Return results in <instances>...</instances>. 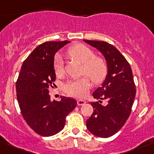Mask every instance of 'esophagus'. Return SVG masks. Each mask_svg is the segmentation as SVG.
<instances>
[{
    "mask_svg": "<svg viewBox=\"0 0 154 154\" xmlns=\"http://www.w3.org/2000/svg\"><path fill=\"white\" fill-rule=\"evenodd\" d=\"M85 103H86V101H85V100H82V99H79V100H77V104L79 106L84 105Z\"/></svg>",
    "mask_w": 154,
    "mask_h": 154,
    "instance_id": "esophagus-1",
    "label": "esophagus"
}]
</instances>
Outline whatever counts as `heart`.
<instances>
[{
    "label": "heart",
    "mask_w": 154,
    "mask_h": 154,
    "mask_svg": "<svg viewBox=\"0 0 154 154\" xmlns=\"http://www.w3.org/2000/svg\"><path fill=\"white\" fill-rule=\"evenodd\" d=\"M67 53L82 63V74L88 75L94 84H101L107 77L108 66L106 61L100 56L95 55L93 50L88 46L82 44H75L67 50ZM53 69L57 76L61 77L64 75L63 58L59 54L54 58ZM87 77L84 75L79 79L68 81L64 85V91L75 97H85L91 87V81Z\"/></svg>",
    "instance_id": "1"
}]
</instances>
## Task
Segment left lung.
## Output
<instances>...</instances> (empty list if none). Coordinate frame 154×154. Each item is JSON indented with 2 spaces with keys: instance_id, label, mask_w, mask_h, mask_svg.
Segmentation results:
<instances>
[{
  "instance_id": "8db88e82",
  "label": "left lung",
  "mask_w": 154,
  "mask_h": 154,
  "mask_svg": "<svg viewBox=\"0 0 154 154\" xmlns=\"http://www.w3.org/2000/svg\"><path fill=\"white\" fill-rule=\"evenodd\" d=\"M96 47L105 57L108 73L102 85L93 96V112L87 120V128L93 135L108 138L124 126L131 115L136 96V85L132 69L126 58L114 46L105 42L84 40ZM101 100L108 104L101 105Z\"/></svg>"
}]
</instances>
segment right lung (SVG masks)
Masks as SVG:
<instances>
[{"label": "right lung", "instance_id": "right-lung-1", "mask_svg": "<svg viewBox=\"0 0 154 154\" xmlns=\"http://www.w3.org/2000/svg\"><path fill=\"white\" fill-rule=\"evenodd\" d=\"M69 42H47L38 46L23 61L17 79V99L23 118L40 136L59 133L66 116L76 107L74 99L62 96L60 101H51L49 95V89L55 85V53Z\"/></svg>", "mask_w": 154, "mask_h": 154}]
</instances>
